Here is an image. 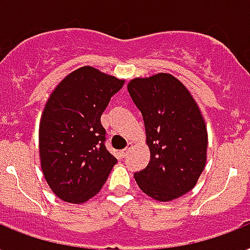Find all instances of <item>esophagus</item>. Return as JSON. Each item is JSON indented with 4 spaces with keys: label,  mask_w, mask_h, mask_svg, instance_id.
Segmentation results:
<instances>
[{
    "label": "esophagus",
    "mask_w": 250,
    "mask_h": 250,
    "mask_svg": "<svg viewBox=\"0 0 250 250\" xmlns=\"http://www.w3.org/2000/svg\"><path fill=\"white\" fill-rule=\"evenodd\" d=\"M129 151H130V147H126V148H124V150H121V151H120V156H121V158H125V156L129 154Z\"/></svg>",
    "instance_id": "1"
}]
</instances>
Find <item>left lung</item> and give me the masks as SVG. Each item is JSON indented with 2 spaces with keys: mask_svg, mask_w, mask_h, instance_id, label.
Masks as SVG:
<instances>
[{
  "mask_svg": "<svg viewBox=\"0 0 250 250\" xmlns=\"http://www.w3.org/2000/svg\"><path fill=\"white\" fill-rule=\"evenodd\" d=\"M127 91L142 113L150 162L135 172L148 197L168 202L191 190L204 171L208 130L195 100L179 79L167 73L134 78Z\"/></svg>",
  "mask_w": 250,
  "mask_h": 250,
  "instance_id": "obj_1",
  "label": "left lung"
}]
</instances>
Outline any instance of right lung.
Here are the masks:
<instances>
[{
    "instance_id": "1",
    "label": "right lung",
    "mask_w": 250,
    "mask_h": 250,
    "mask_svg": "<svg viewBox=\"0 0 250 250\" xmlns=\"http://www.w3.org/2000/svg\"><path fill=\"white\" fill-rule=\"evenodd\" d=\"M123 79L91 66L65 77L52 92L39 127L46 183L60 199L83 204L98 194L117 159L105 148L100 116Z\"/></svg>"
}]
</instances>
